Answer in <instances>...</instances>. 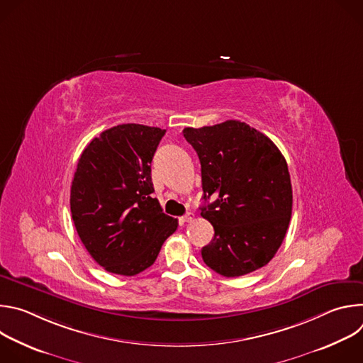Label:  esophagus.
Returning <instances> with one entry per match:
<instances>
[{
  "instance_id": "esophagus-1",
  "label": "esophagus",
  "mask_w": 363,
  "mask_h": 363,
  "mask_svg": "<svg viewBox=\"0 0 363 363\" xmlns=\"http://www.w3.org/2000/svg\"><path fill=\"white\" fill-rule=\"evenodd\" d=\"M195 220V214L194 213H186L184 217H182V221L184 223H191Z\"/></svg>"
}]
</instances>
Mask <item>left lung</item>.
Returning a JSON list of instances; mask_svg holds the SVG:
<instances>
[{"instance_id": "1", "label": "left lung", "mask_w": 363, "mask_h": 363, "mask_svg": "<svg viewBox=\"0 0 363 363\" xmlns=\"http://www.w3.org/2000/svg\"><path fill=\"white\" fill-rule=\"evenodd\" d=\"M184 138L201 162V216L214 227L201 250L203 263L225 277L266 266L289 228L293 191L287 162L262 132L240 121L185 128Z\"/></svg>"}]
</instances>
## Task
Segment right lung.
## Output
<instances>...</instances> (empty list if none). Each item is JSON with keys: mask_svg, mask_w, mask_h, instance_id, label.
<instances>
[{"mask_svg": "<svg viewBox=\"0 0 363 363\" xmlns=\"http://www.w3.org/2000/svg\"><path fill=\"white\" fill-rule=\"evenodd\" d=\"M165 129L113 126L82 152L70 189L77 234L109 273L135 276L150 267L178 220L152 198L150 162Z\"/></svg>", "mask_w": 363, "mask_h": 363, "instance_id": "right-lung-1", "label": "right lung"}]
</instances>
